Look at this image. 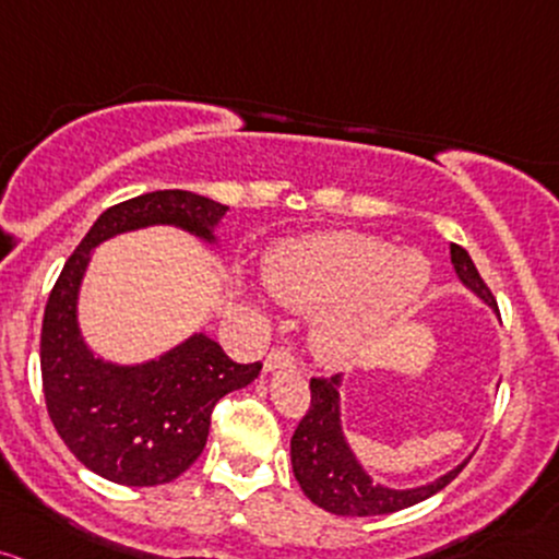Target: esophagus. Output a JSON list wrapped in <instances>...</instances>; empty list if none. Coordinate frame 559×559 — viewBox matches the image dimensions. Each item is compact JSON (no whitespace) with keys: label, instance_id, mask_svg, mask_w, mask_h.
Returning a JSON list of instances; mask_svg holds the SVG:
<instances>
[{"label":"esophagus","instance_id":"obj_1","mask_svg":"<svg viewBox=\"0 0 559 559\" xmlns=\"http://www.w3.org/2000/svg\"><path fill=\"white\" fill-rule=\"evenodd\" d=\"M294 366V355L286 347H275L270 349L265 358V371H275V369H292Z\"/></svg>","mask_w":559,"mask_h":559}]
</instances>
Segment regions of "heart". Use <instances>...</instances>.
<instances>
[{"mask_svg": "<svg viewBox=\"0 0 559 559\" xmlns=\"http://www.w3.org/2000/svg\"><path fill=\"white\" fill-rule=\"evenodd\" d=\"M267 292L292 310H318L312 349L329 364H347L395 312L406 310L432 281L421 251H395L369 233H318L275 251L262 270Z\"/></svg>", "mask_w": 559, "mask_h": 559, "instance_id": "obj_1", "label": "heart"}]
</instances>
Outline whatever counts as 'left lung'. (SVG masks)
I'll list each match as a JSON object with an SVG mask.
<instances>
[{
    "mask_svg": "<svg viewBox=\"0 0 559 559\" xmlns=\"http://www.w3.org/2000/svg\"><path fill=\"white\" fill-rule=\"evenodd\" d=\"M451 265L456 270L464 289L475 294L480 302L496 310V299L486 281L477 273L472 257L456 243H451ZM342 377L310 379V408L292 438V469L305 496L342 518H371L390 514L419 504L438 490H443L453 477L467 467L469 456L462 464L435 477L425 486L392 488L373 480L369 469L360 464L349 445L345 425H342Z\"/></svg>",
    "mask_w": 559,
    "mask_h": 559,
    "instance_id": "obj_1",
    "label": "left lung"
}]
</instances>
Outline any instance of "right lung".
Here are the masks:
<instances>
[{
	"instance_id": "add662e5",
	"label": "right lung",
	"mask_w": 559,
	"mask_h": 559,
	"mask_svg": "<svg viewBox=\"0 0 559 559\" xmlns=\"http://www.w3.org/2000/svg\"><path fill=\"white\" fill-rule=\"evenodd\" d=\"M228 206L190 190H153L110 206L63 265L41 321V384L50 419L84 467L132 488L162 486L201 456L214 403L257 379L195 331L143 364H116L84 340L79 294L92 251L121 233L171 225L217 249Z\"/></svg>"
}]
</instances>
